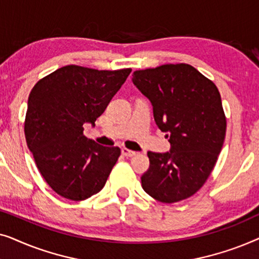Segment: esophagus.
<instances>
[{
  "label": "esophagus",
  "mask_w": 259,
  "mask_h": 259,
  "mask_svg": "<svg viewBox=\"0 0 259 259\" xmlns=\"http://www.w3.org/2000/svg\"><path fill=\"white\" fill-rule=\"evenodd\" d=\"M121 154L126 158H131V157H134V155L137 154V152L131 151V150H128V148L123 147V148H121Z\"/></svg>",
  "instance_id": "obj_1"
}]
</instances>
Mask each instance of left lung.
Returning a JSON list of instances; mask_svg holds the SVG:
<instances>
[{"label":"left lung","instance_id":"1","mask_svg":"<svg viewBox=\"0 0 259 259\" xmlns=\"http://www.w3.org/2000/svg\"><path fill=\"white\" fill-rule=\"evenodd\" d=\"M132 82L153 106L168 152H148L144 191L161 203L193 196L210 176L225 139L226 119L215 84L185 63L136 70Z\"/></svg>","mask_w":259,"mask_h":259}]
</instances>
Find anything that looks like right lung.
<instances>
[{
    "label": "right lung",
    "instance_id": "add662e5",
    "mask_svg": "<svg viewBox=\"0 0 259 259\" xmlns=\"http://www.w3.org/2000/svg\"><path fill=\"white\" fill-rule=\"evenodd\" d=\"M132 72L65 66L38 81L28 98L24 133L38 171L56 193L84 200L100 192L120 155L83 134Z\"/></svg>",
    "mask_w": 259,
    "mask_h": 259
}]
</instances>
